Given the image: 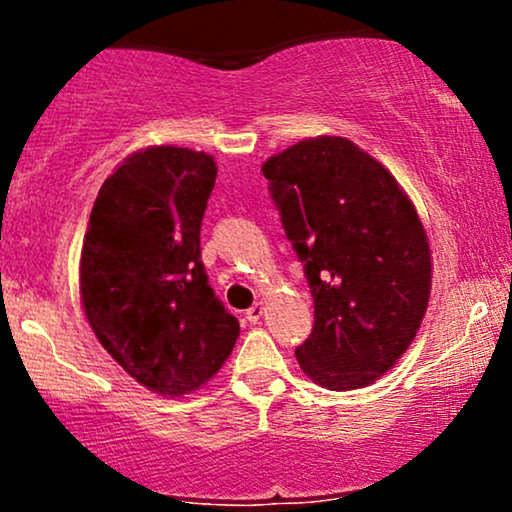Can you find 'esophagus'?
Instances as JSON below:
<instances>
[{
    "label": "esophagus",
    "mask_w": 512,
    "mask_h": 512,
    "mask_svg": "<svg viewBox=\"0 0 512 512\" xmlns=\"http://www.w3.org/2000/svg\"><path fill=\"white\" fill-rule=\"evenodd\" d=\"M262 313H264V305L262 303H255V305H252V308L245 310V320L252 322V325H257V322H260Z\"/></svg>",
    "instance_id": "34e87169"
}]
</instances>
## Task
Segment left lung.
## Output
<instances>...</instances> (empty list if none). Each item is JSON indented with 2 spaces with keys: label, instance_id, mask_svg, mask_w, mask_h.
Listing matches in <instances>:
<instances>
[{
  "label": "left lung",
  "instance_id": "1",
  "mask_svg": "<svg viewBox=\"0 0 512 512\" xmlns=\"http://www.w3.org/2000/svg\"><path fill=\"white\" fill-rule=\"evenodd\" d=\"M313 293V332L296 358L330 390H356L414 342L431 293V250L414 204L342 137L293 144L262 166Z\"/></svg>",
  "mask_w": 512,
  "mask_h": 512
}]
</instances>
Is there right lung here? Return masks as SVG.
<instances>
[{
    "label": "right lung",
    "mask_w": 512,
    "mask_h": 512,
    "mask_svg": "<svg viewBox=\"0 0 512 512\" xmlns=\"http://www.w3.org/2000/svg\"><path fill=\"white\" fill-rule=\"evenodd\" d=\"M216 163L151 146L125 158L93 202L81 301L103 349L137 383L178 397L231 356L240 325L209 286L199 231Z\"/></svg>",
    "instance_id": "add662e5"
}]
</instances>
